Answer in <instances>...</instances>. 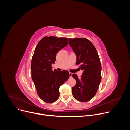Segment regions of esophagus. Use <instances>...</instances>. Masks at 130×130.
Segmentation results:
<instances>
[{"mask_svg":"<svg viewBox=\"0 0 130 130\" xmlns=\"http://www.w3.org/2000/svg\"><path fill=\"white\" fill-rule=\"evenodd\" d=\"M69 76L71 77L72 76V73H69Z\"/></svg>","mask_w":130,"mask_h":130,"instance_id":"1","label":"esophagus"}]
</instances>
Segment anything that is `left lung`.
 I'll use <instances>...</instances> for the list:
<instances>
[{
	"instance_id": "obj_1",
	"label": "left lung",
	"mask_w": 130,
	"mask_h": 130,
	"mask_svg": "<svg viewBox=\"0 0 130 130\" xmlns=\"http://www.w3.org/2000/svg\"><path fill=\"white\" fill-rule=\"evenodd\" d=\"M69 44L76 55V65L83 70L80 78L73 74L76 85L72 94L78 101L86 102L96 95L101 80V66L95 46L85 38H69Z\"/></svg>"
}]
</instances>
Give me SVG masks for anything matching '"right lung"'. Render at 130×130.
<instances>
[{"mask_svg":"<svg viewBox=\"0 0 130 130\" xmlns=\"http://www.w3.org/2000/svg\"><path fill=\"white\" fill-rule=\"evenodd\" d=\"M68 44V38L45 36L38 42L31 61V77L38 95L47 103H52L60 96L59 88L69 77L67 70H53L59 50Z\"/></svg>","mask_w":130,"mask_h":130,"instance_id":"add662e5","label":"right lung"}]
</instances>
